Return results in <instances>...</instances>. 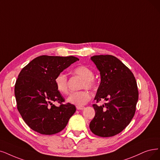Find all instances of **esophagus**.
I'll list each match as a JSON object with an SVG mask.
<instances>
[{"mask_svg": "<svg viewBox=\"0 0 160 160\" xmlns=\"http://www.w3.org/2000/svg\"><path fill=\"white\" fill-rule=\"evenodd\" d=\"M76 108L78 110H84L85 109V107L84 106H77Z\"/></svg>", "mask_w": 160, "mask_h": 160, "instance_id": "1", "label": "esophagus"}]
</instances>
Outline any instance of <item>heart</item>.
<instances>
[{"label":"heart","instance_id":"heart-1","mask_svg":"<svg viewBox=\"0 0 160 160\" xmlns=\"http://www.w3.org/2000/svg\"><path fill=\"white\" fill-rule=\"evenodd\" d=\"M73 74L78 75L82 79L81 88H87L89 90H94L96 83L94 80V73L92 70L86 66H79L72 70ZM55 85L58 91L63 94L68 92V78L64 73H59L56 77ZM91 98V94L87 90H82L72 92L67 99L68 102L72 104L82 106L85 105Z\"/></svg>","mask_w":160,"mask_h":160}]
</instances>
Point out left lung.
Masks as SVG:
<instances>
[{"mask_svg": "<svg viewBox=\"0 0 160 160\" xmlns=\"http://www.w3.org/2000/svg\"><path fill=\"white\" fill-rule=\"evenodd\" d=\"M91 60L100 71L101 82L94 100L107 101L104 105L93 104L95 116L89 127L101 137L116 135L128 125L136 111L138 91L135 76L116 57L97 55Z\"/></svg>", "mask_w": 160, "mask_h": 160, "instance_id": "8db88e82", "label": "left lung"}]
</instances>
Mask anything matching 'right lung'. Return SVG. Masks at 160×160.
<instances>
[{
  "mask_svg": "<svg viewBox=\"0 0 160 160\" xmlns=\"http://www.w3.org/2000/svg\"><path fill=\"white\" fill-rule=\"evenodd\" d=\"M75 56H38L18 75L14 94L18 110L30 128L42 135H54L62 131L76 111L56 89L55 78L72 63ZM56 101L60 104L56 107Z\"/></svg>",
  "mask_w": 160,
  "mask_h": 160,
  "instance_id": "right-lung-1",
  "label": "right lung"
}]
</instances>
